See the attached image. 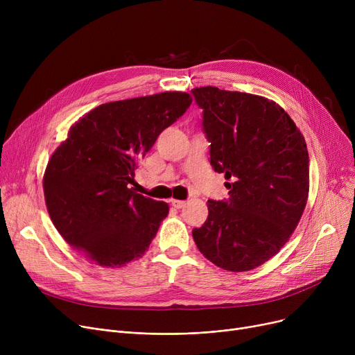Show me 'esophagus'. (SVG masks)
I'll return each instance as SVG.
<instances>
[{"instance_id": "1", "label": "esophagus", "mask_w": 355, "mask_h": 355, "mask_svg": "<svg viewBox=\"0 0 355 355\" xmlns=\"http://www.w3.org/2000/svg\"><path fill=\"white\" fill-rule=\"evenodd\" d=\"M171 206L175 207V209H182L185 207V201H181V200H171Z\"/></svg>"}]
</instances>
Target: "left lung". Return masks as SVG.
<instances>
[{"mask_svg": "<svg viewBox=\"0 0 355 355\" xmlns=\"http://www.w3.org/2000/svg\"><path fill=\"white\" fill-rule=\"evenodd\" d=\"M191 92L204 110L214 171L233 180L226 182L227 201L209 200L194 241L216 266L252 270L285 246L302 217L309 193L305 138L268 98L214 86Z\"/></svg>", "mask_w": 355, "mask_h": 355, "instance_id": "obj_1", "label": "left lung"}]
</instances>
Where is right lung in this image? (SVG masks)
<instances>
[{
	"label": "right lung",
	"instance_id": "obj_1",
	"mask_svg": "<svg viewBox=\"0 0 355 355\" xmlns=\"http://www.w3.org/2000/svg\"><path fill=\"white\" fill-rule=\"evenodd\" d=\"M185 92L103 103L74 122L51 154L43 190L49 216L89 262L122 268L144 256L170 207L130 187L141 159L191 105Z\"/></svg>",
	"mask_w": 355,
	"mask_h": 355
}]
</instances>
